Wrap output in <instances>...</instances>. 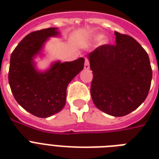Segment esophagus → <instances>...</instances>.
I'll return each mask as SVG.
<instances>
[{"label":"esophagus","mask_w":159,"mask_h":159,"mask_svg":"<svg viewBox=\"0 0 159 159\" xmlns=\"http://www.w3.org/2000/svg\"><path fill=\"white\" fill-rule=\"evenodd\" d=\"M84 68L85 69H89L90 68V62L88 58L85 59V63H84Z\"/></svg>","instance_id":"obj_1"}]
</instances>
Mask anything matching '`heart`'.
Masks as SVG:
<instances>
[{"instance_id":"1","label":"heart","mask_w":159,"mask_h":159,"mask_svg":"<svg viewBox=\"0 0 159 159\" xmlns=\"http://www.w3.org/2000/svg\"><path fill=\"white\" fill-rule=\"evenodd\" d=\"M101 38H102L101 36H97V38H96V39H97V40H99V39H101Z\"/></svg>"}]
</instances>
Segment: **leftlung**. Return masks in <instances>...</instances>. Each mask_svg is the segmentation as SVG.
I'll return each mask as SVG.
<instances>
[{
  "label": "left lung",
  "instance_id": "1",
  "mask_svg": "<svg viewBox=\"0 0 159 159\" xmlns=\"http://www.w3.org/2000/svg\"><path fill=\"white\" fill-rule=\"evenodd\" d=\"M115 34V45L100 46L88 55L93 73L91 95L99 110L124 116L144 102L153 72L148 53L134 39Z\"/></svg>",
  "mask_w": 159,
  "mask_h": 159
}]
</instances>
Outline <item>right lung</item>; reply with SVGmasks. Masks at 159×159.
I'll return each mask as SVG.
<instances>
[{"instance_id":"obj_1","label":"right lung","mask_w":159,"mask_h":159,"mask_svg":"<svg viewBox=\"0 0 159 159\" xmlns=\"http://www.w3.org/2000/svg\"><path fill=\"white\" fill-rule=\"evenodd\" d=\"M59 34L57 28L31 32L11 53L9 84L15 99L25 111L40 118L58 113L66 104L69 82L84 67L85 59L56 62L46 72L37 71L34 57L40 53L48 38Z\"/></svg>"}]
</instances>
